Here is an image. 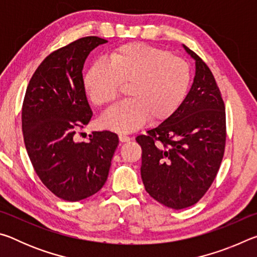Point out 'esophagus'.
I'll use <instances>...</instances> for the list:
<instances>
[{
  "label": "esophagus",
  "mask_w": 257,
  "mask_h": 257,
  "mask_svg": "<svg viewBox=\"0 0 257 257\" xmlns=\"http://www.w3.org/2000/svg\"><path fill=\"white\" fill-rule=\"evenodd\" d=\"M119 139H120L121 143H127V142H129L132 138H130L129 136H127V135H124V134H120V135H119Z\"/></svg>",
  "instance_id": "1"
}]
</instances>
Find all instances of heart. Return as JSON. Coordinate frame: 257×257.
Instances as JSON below:
<instances>
[{"label":"heart","mask_w":257,"mask_h":257,"mask_svg":"<svg viewBox=\"0 0 257 257\" xmlns=\"http://www.w3.org/2000/svg\"><path fill=\"white\" fill-rule=\"evenodd\" d=\"M189 64L170 52L143 43H128L113 50L110 62L97 60L84 78L87 94L97 106L110 105L128 85L129 98L102 118L104 127L119 133L136 130L151 121H163L175 112L188 92Z\"/></svg>","instance_id":"obj_1"}]
</instances>
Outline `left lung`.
I'll list each match as a JSON object with an SVG mask.
<instances>
[{"mask_svg":"<svg viewBox=\"0 0 257 257\" xmlns=\"http://www.w3.org/2000/svg\"><path fill=\"white\" fill-rule=\"evenodd\" d=\"M184 47L196 61L189 93L167 120L136 138L146 191L175 210L194 205L205 195L222 162L227 138L224 102L215 78L195 52Z\"/></svg>","mask_w":257,"mask_h":257,"instance_id":"1","label":"left lung"}]
</instances>
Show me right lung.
<instances>
[{
  "label": "right lung",
  "instance_id": "1",
  "mask_svg": "<svg viewBox=\"0 0 257 257\" xmlns=\"http://www.w3.org/2000/svg\"><path fill=\"white\" fill-rule=\"evenodd\" d=\"M82 37L43 60L26 90L21 121L25 146L35 172L47 189L68 202L96 194L105 184L119 138L103 130L76 142L90 121L82 68L95 47L106 43Z\"/></svg>",
  "mask_w": 257,
  "mask_h": 257
}]
</instances>
